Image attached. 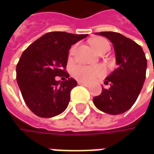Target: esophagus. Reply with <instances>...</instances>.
Instances as JSON below:
<instances>
[{
    "instance_id": "esophagus-1",
    "label": "esophagus",
    "mask_w": 154,
    "mask_h": 154,
    "mask_svg": "<svg viewBox=\"0 0 154 154\" xmlns=\"http://www.w3.org/2000/svg\"><path fill=\"white\" fill-rule=\"evenodd\" d=\"M78 84L80 85V86H89L88 84H86L85 82H82V81H78Z\"/></svg>"
}]
</instances>
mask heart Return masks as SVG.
Listing matches in <instances>:
<instances>
[{"label":"heart","instance_id":"1","mask_svg":"<svg viewBox=\"0 0 154 154\" xmlns=\"http://www.w3.org/2000/svg\"><path fill=\"white\" fill-rule=\"evenodd\" d=\"M91 45L93 47V49L98 53L106 47L109 48V44L108 43V41L103 38H94L93 40H92ZM74 50V48L71 49L70 55L73 54ZM104 73H105V69L101 66L90 67V66H85V65L75 66L72 69V72H71L74 78H75L79 81H82V82H91L92 80L102 77Z\"/></svg>","mask_w":154,"mask_h":154}]
</instances>
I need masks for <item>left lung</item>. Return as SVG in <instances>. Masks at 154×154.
Returning a JSON list of instances; mask_svg holds the SVG:
<instances>
[{"mask_svg": "<svg viewBox=\"0 0 154 154\" xmlns=\"http://www.w3.org/2000/svg\"><path fill=\"white\" fill-rule=\"evenodd\" d=\"M112 43L118 66L105 78L109 89L102 88L93 98L94 105L104 113L119 115L129 109L139 96L146 79L147 62L142 48L130 38L113 32H96Z\"/></svg>", "mask_w": 154, "mask_h": 154, "instance_id": "left-lung-1", "label": "left lung"}]
</instances>
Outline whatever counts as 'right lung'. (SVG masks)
Listing matches in <instances>:
<instances>
[{
  "label": "right lung",
  "instance_id": "1",
  "mask_svg": "<svg viewBox=\"0 0 154 154\" xmlns=\"http://www.w3.org/2000/svg\"><path fill=\"white\" fill-rule=\"evenodd\" d=\"M87 34L52 32L28 46L16 67V80L29 109L40 117H53L68 107L70 92L77 86L65 71L68 51ZM59 76L63 82L57 81Z\"/></svg>",
  "mask_w": 154,
  "mask_h": 154
}]
</instances>
